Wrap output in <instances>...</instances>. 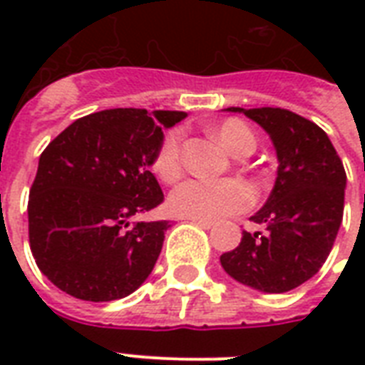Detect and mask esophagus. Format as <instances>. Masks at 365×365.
<instances>
[{
    "label": "esophagus",
    "mask_w": 365,
    "mask_h": 365,
    "mask_svg": "<svg viewBox=\"0 0 365 365\" xmlns=\"http://www.w3.org/2000/svg\"><path fill=\"white\" fill-rule=\"evenodd\" d=\"M193 223H197V225L202 229H212V225H214L212 222H200V220H193Z\"/></svg>",
    "instance_id": "34e87169"
}]
</instances>
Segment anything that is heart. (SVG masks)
Instances as JSON below:
<instances>
[{
	"label": "heart",
	"mask_w": 365,
	"mask_h": 365,
	"mask_svg": "<svg viewBox=\"0 0 365 365\" xmlns=\"http://www.w3.org/2000/svg\"><path fill=\"white\" fill-rule=\"evenodd\" d=\"M214 134L233 157H248L255 149V134L240 119H225L214 128ZM153 172L166 183L182 176V130L165 132L153 159ZM254 191L240 180H187L180 183L168 197V208L174 216L217 222L235 216L254 205Z\"/></svg>",
	"instance_id": "1"
}]
</instances>
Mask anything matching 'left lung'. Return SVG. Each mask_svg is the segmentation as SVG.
I'll return each instance as SVG.
<instances>
[{
	"mask_svg": "<svg viewBox=\"0 0 365 365\" xmlns=\"http://www.w3.org/2000/svg\"><path fill=\"white\" fill-rule=\"evenodd\" d=\"M242 111L271 136L277 182L265 206L250 217L265 233L244 231L220 261L237 282L265 294H284L320 271L343 222L346 174L328 134L282 108Z\"/></svg>",
	"mask_w": 365,
	"mask_h": 365,
	"instance_id": "obj_1",
	"label": "left lung"
}]
</instances>
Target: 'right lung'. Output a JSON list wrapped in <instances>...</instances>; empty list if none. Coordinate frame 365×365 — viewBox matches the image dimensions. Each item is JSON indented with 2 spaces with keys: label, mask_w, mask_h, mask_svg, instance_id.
<instances>
[{
  "label": "right lung",
  "mask_w": 365,
  "mask_h": 365,
  "mask_svg": "<svg viewBox=\"0 0 365 365\" xmlns=\"http://www.w3.org/2000/svg\"><path fill=\"white\" fill-rule=\"evenodd\" d=\"M183 111L117 108L71 123L39 157L28 200L39 271L83 301L130 295L151 274L168 222L132 217L165 199L149 172L163 128Z\"/></svg>",
  "instance_id": "obj_1"
}]
</instances>
